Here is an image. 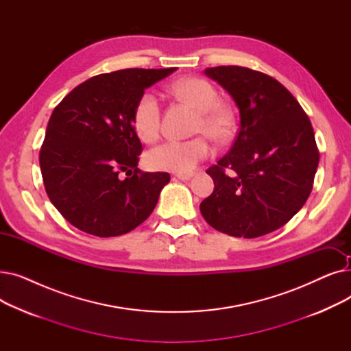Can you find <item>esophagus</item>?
Here are the masks:
<instances>
[{
    "instance_id": "obj_1",
    "label": "esophagus",
    "mask_w": 351,
    "mask_h": 351,
    "mask_svg": "<svg viewBox=\"0 0 351 351\" xmlns=\"http://www.w3.org/2000/svg\"><path fill=\"white\" fill-rule=\"evenodd\" d=\"M179 180H191L193 178V173H176L175 175Z\"/></svg>"
}]
</instances>
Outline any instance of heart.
<instances>
[{
    "instance_id": "1",
    "label": "heart",
    "mask_w": 351,
    "mask_h": 351,
    "mask_svg": "<svg viewBox=\"0 0 351 351\" xmlns=\"http://www.w3.org/2000/svg\"><path fill=\"white\" fill-rule=\"evenodd\" d=\"M171 92L182 101H186L199 110L195 132L206 134L217 142H226L234 132L233 110L219 102L215 86L202 78H183L169 86ZM134 128L141 139L154 141L160 129V104L155 94L146 90L139 97L134 108ZM212 155V146L205 136L189 141H166L146 156L147 165L156 171L188 173L195 166Z\"/></svg>"
}]
</instances>
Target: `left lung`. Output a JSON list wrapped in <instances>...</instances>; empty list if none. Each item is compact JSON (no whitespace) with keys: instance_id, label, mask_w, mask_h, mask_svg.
<instances>
[{"instance_id":"8db88e82","label":"left lung","mask_w":351,"mask_h":351,"mask_svg":"<svg viewBox=\"0 0 351 351\" xmlns=\"http://www.w3.org/2000/svg\"><path fill=\"white\" fill-rule=\"evenodd\" d=\"M241 112L228 155L206 171L215 189L200 213L216 230L253 239L285 226L311 192L319 149L308 117L290 92L245 66L206 68Z\"/></svg>"}]
</instances>
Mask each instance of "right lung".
Returning a JSON list of instances; mask_svg holds the SVG:
<instances>
[{
  "label": "right lung",
  "mask_w": 351,
  "mask_h": 351,
  "mask_svg": "<svg viewBox=\"0 0 351 351\" xmlns=\"http://www.w3.org/2000/svg\"><path fill=\"white\" fill-rule=\"evenodd\" d=\"M173 71L129 68L101 73L55 106L40 166L49 200L72 226L99 237L121 236L155 209L171 176L138 169L142 143L132 115L145 89Z\"/></svg>",
  "instance_id": "1"
}]
</instances>
